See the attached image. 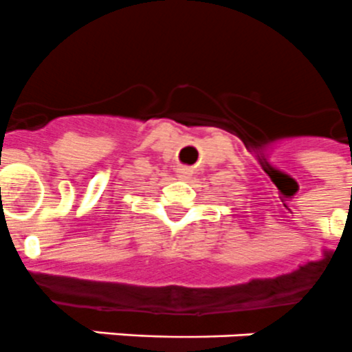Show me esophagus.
<instances>
[{
	"mask_svg": "<svg viewBox=\"0 0 352 352\" xmlns=\"http://www.w3.org/2000/svg\"><path fill=\"white\" fill-rule=\"evenodd\" d=\"M192 176V170L188 169V167H179L178 169V178L179 179H188Z\"/></svg>",
	"mask_w": 352,
	"mask_h": 352,
	"instance_id": "esophagus-1",
	"label": "esophagus"
}]
</instances>
